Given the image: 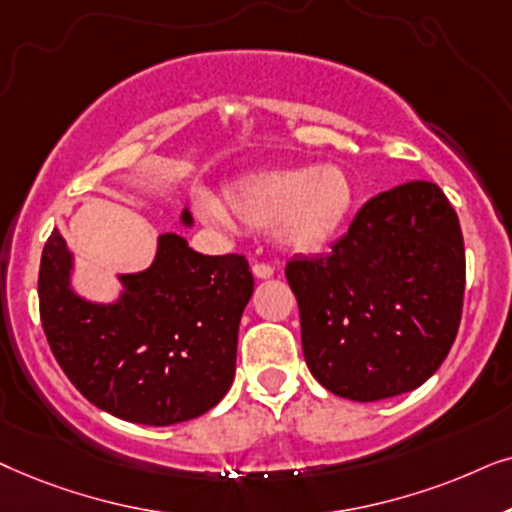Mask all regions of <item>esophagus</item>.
<instances>
[{
  "label": "esophagus",
  "instance_id": "1",
  "mask_svg": "<svg viewBox=\"0 0 512 512\" xmlns=\"http://www.w3.org/2000/svg\"><path fill=\"white\" fill-rule=\"evenodd\" d=\"M252 274H255L257 278H271L274 276V267H271V264L257 262V264H252Z\"/></svg>",
  "mask_w": 512,
  "mask_h": 512
}]
</instances>
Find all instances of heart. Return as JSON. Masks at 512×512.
<instances>
[{"label":"heart","mask_w":512,"mask_h":512,"mask_svg":"<svg viewBox=\"0 0 512 512\" xmlns=\"http://www.w3.org/2000/svg\"><path fill=\"white\" fill-rule=\"evenodd\" d=\"M229 213L213 196L196 194L194 206L206 222L231 229H274L288 250L318 252L342 234L356 208V187L337 166L260 170L224 192Z\"/></svg>","instance_id":"1"}]
</instances>
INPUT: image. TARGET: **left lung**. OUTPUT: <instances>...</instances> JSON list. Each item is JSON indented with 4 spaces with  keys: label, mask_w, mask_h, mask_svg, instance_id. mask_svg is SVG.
<instances>
[{
    "label": "left lung",
    "mask_w": 512,
    "mask_h": 512,
    "mask_svg": "<svg viewBox=\"0 0 512 512\" xmlns=\"http://www.w3.org/2000/svg\"><path fill=\"white\" fill-rule=\"evenodd\" d=\"M285 276L306 365L327 391L356 403L414 391L459 332V217L438 185L405 182L367 201L332 252L295 257Z\"/></svg>",
    "instance_id": "obj_1"
}]
</instances>
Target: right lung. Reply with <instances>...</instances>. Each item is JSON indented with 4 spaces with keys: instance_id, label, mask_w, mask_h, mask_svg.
Instances as JSON below:
<instances>
[{
    "instance_id": "add662e5",
    "label": "right lung",
    "mask_w": 512,
    "mask_h": 512,
    "mask_svg": "<svg viewBox=\"0 0 512 512\" xmlns=\"http://www.w3.org/2000/svg\"><path fill=\"white\" fill-rule=\"evenodd\" d=\"M180 222L192 227V215L182 210ZM70 278L72 252L53 229L39 267V316L86 400L142 426L180 424L220 403L255 285L243 255H201L182 236L161 234L152 267L119 276L117 302H88Z\"/></svg>"
}]
</instances>
